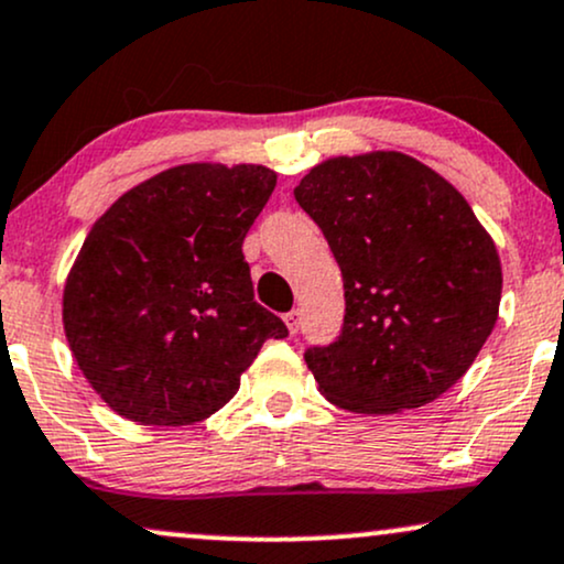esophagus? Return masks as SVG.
Instances as JSON below:
<instances>
[{"label": "esophagus", "mask_w": 564, "mask_h": 564, "mask_svg": "<svg viewBox=\"0 0 564 564\" xmlns=\"http://www.w3.org/2000/svg\"><path fill=\"white\" fill-rule=\"evenodd\" d=\"M283 323H286V328H289V334H296L300 332V323H302V313L300 310H289L286 315H283Z\"/></svg>", "instance_id": "1"}]
</instances>
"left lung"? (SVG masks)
Instances as JSON below:
<instances>
[{"label": "left lung", "mask_w": 564, "mask_h": 564, "mask_svg": "<svg viewBox=\"0 0 564 564\" xmlns=\"http://www.w3.org/2000/svg\"><path fill=\"white\" fill-rule=\"evenodd\" d=\"M345 281V326L304 352L318 390L352 413L448 392L494 332L501 260L467 198L398 151L321 161L294 187Z\"/></svg>", "instance_id": "obj_1"}]
</instances>
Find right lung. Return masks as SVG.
Returning <instances> with one entry per match:
<instances>
[{
    "label": "right lung",
    "instance_id": "obj_1",
    "mask_svg": "<svg viewBox=\"0 0 564 564\" xmlns=\"http://www.w3.org/2000/svg\"><path fill=\"white\" fill-rule=\"evenodd\" d=\"M275 180L262 164H180L127 191L87 232L63 286V328L119 416L204 422L264 341L289 334L254 302L241 249Z\"/></svg>",
    "mask_w": 564,
    "mask_h": 564
}]
</instances>
